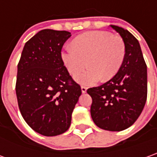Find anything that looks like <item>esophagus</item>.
<instances>
[{
    "label": "esophagus",
    "mask_w": 157,
    "mask_h": 157,
    "mask_svg": "<svg viewBox=\"0 0 157 157\" xmlns=\"http://www.w3.org/2000/svg\"><path fill=\"white\" fill-rule=\"evenodd\" d=\"M82 92L83 93V94H85V93H87V87H84V86H82Z\"/></svg>",
    "instance_id": "1"
}]
</instances>
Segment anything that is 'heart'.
Here are the masks:
<instances>
[{"label":"heart","mask_w":157,"mask_h":157,"mask_svg":"<svg viewBox=\"0 0 157 157\" xmlns=\"http://www.w3.org/2000/svg\"><path fill=\"white\" fill-rule=\"evenodd\" d=\"M62 60L70 75L81 85L92 86L101 79L110 80L123 65L125 44L123 38L106 31H92L79 35L62 52Z\"/></svg>","instance_id":"obj_1"}]
</instances>
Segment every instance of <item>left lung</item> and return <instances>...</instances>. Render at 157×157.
I'll list each match as a JSON object with an SVG mask.
<instances>
[{"instance_id":"1","label":"left lung","mask_w":157,"mask_h":157,"mask_svg":"<svg viewBox=\"0 0 157 157\" xmlns=\"http://www.w3.org/2000/svg\"><path fill=\"white\" fill-rule=\"evenodd\" d=\"M111 27L125 44V57L117 75L99 87L87 90L92 97L91 117L98 127L120 132L135 123L147 100V66L137 39L127 30Z\"/></svg>"}]
</instances>
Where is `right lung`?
I'll use <instances>...</instances> for the list:
<instances>
[{
    "label": "right lung",
    "mask_w": 157,
    "mask_h": 157,
    "mask_svg": "<svg viewBox=\"0 0 157 157\" xmlns=\"http://www.w3.org/2000/svg\"><path fill=\"white\" fill-rule=\"evenodd\" d=\"M71 33L44 29L25 43L18 63L16 95L20 113L33 131L53 137L70 126L82 94L61 57Z\"/></svg>",
    "instance_id": "add662e5"
}]
</instances>
